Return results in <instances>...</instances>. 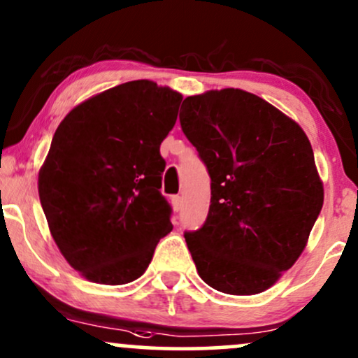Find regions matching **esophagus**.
Returning a JSON list of instances; mask_svg holds the SVG:
<instances>
[{"instance_id": "1", "label": "esophagus", "mask_w": 358, "mask_h": 358, "mask_svg": "<svg viewBox=\"0 0 358 358\" xmlns=\"http://www.w3.org/2000/svg\"><path fill=\"white\" fill-rule=\"evenodd\" d=\"M171 205H173V210L175 212H178V210H182V205H183V199L182 196H173V199H171Z\"/></svg>"}]
</instances>
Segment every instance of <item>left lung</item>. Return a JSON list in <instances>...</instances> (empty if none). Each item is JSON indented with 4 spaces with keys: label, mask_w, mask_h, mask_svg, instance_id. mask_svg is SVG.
<instances>
[{
    "label": "left lung",
    "mask_w": 358,
    "mask_h": 358,
    "mask_svg": "<svg viewBox=\"0 0 358 358\" xmlns=\"http://www.w3.org/2000/svg\"><path fill=\"white\" fill-rule=\"evenodd\" d=\"M180 122L212 178L207 220L185 234L199 276L236 296L269 289L323 207L310 139L268 101L232 87L187 97Z\"/></svg>",
    "instance_id": "1"
}]
</instances>
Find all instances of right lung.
<instances>
[{
	"label": "right lung",
	"mask_w": 358,
	"mask_h": 358,
	"mask_svg": "<svg viewBox=\"0 0 358 358\" xmlns=\"http://www.w3.org/2000/svg\"><path fill=\"white\" fill-rule=\"evenodd\" d=\"M183 96L133 80L76 106L53 134L38 173L40 203L65 261L99 285L141 276L171 232L159 145Z\"/></svg>",
	"instance_id": "add662e5"
}]
</instances>
